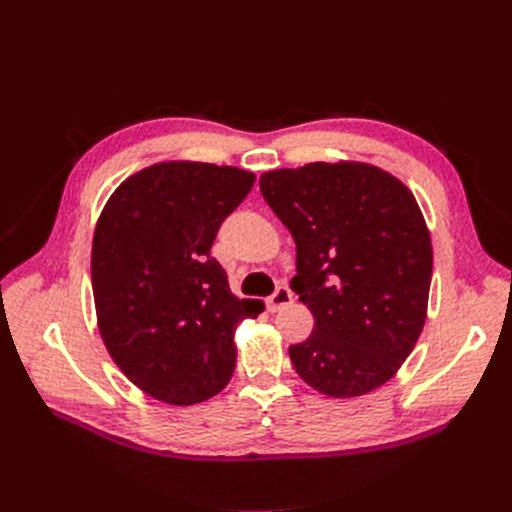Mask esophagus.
<instances>
[{
	"label": "esophagus",
	"mask_w": 512,
	"mask_h": 512,
	"mask_svg": "<svg viewBox=\"0 0 512 512\" xmlns=\"http://www.w3.org/2000/svg\"><path fill=\"white\" fill-rule=\"evenodd\" d=\"M290 303H292V292L288 288H280L273 294V297L267 299V309L271 314H275V312H280V309L288 307Z\"/></svg>",
	"instance_id": "34e87169"
}]
</instances>
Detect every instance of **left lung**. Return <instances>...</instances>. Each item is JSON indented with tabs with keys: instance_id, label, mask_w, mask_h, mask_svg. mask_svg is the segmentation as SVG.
Wrapping results in <instances>:
<instances>
[{
	"instance_id": "1",
	"label": "left lung",
	"mask_w": 512,
	"mask_h": 512,
	"mask_svg": "<svg viewBox=\"0 0 512 512\" xmlns=\"http://www.w3.org/2000/svg\"><path fill=\"white\" fill-rule=\"evenodd\" d=\"M260 192L297 245L290 288L314 331L290 361L318 393L389 382L425 327L433 250L414 194L386 170L339 160L262 173Z\"/></svg>"
}]
</instances>
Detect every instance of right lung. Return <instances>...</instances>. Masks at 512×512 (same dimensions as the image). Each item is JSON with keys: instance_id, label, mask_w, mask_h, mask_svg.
<instances>
[{"instance_id": "obj_1", "label": "right lung", "mask_w": 512, "mask_h": 512, "mask_svg": "<svg viewBox=\"0 0 512 512\" xmlns=\"http://www.w3.org/2000/svg\"><path fill=\"white\" fill-rule=\"evenodd\" d=\"M256 175L170 160L130 175L106 200L91 245L102 342L143 393L194 406L218 395L237 363L235 331L265 303L239 299L209 252Z\"/></svg>"}]
</instances>
